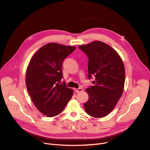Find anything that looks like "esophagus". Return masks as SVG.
I'll list each match as a JSON object with an SVG mask.
<instances>
[{
    "label": "esophagus",
    "instance_id": "obj_1",
    "mask_svg": "<svg viewBox=\"0 0 150 150\" xmlns=\"http://www.w3.org/2000/svg\"><path fill=\"white\" fill-rule=\"evenodd\" d=\"M74 91L76 93H80V92H82L83 89L82 88H78V89H74Z\"/></svg>",
    "mask_w": 150,
    "mask_h": 150
}]
</instances>
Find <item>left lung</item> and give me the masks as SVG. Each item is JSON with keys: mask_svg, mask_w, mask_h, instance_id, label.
Listing matches in <instances>:
<instances>
[{"mask_svg": "<svg viewBox=\"0 0 150 150\" xmlns=\"http://www.w3.org/2000/svg\"><path fill=\"white\" fill-rule=\"evenodd\" d=\"M79 47L89 59V79L95 77L94 86L86 89L89 99L84 104V110L91 116L104 117L113 110L123 93V62L114 49L101 41L95 40Z\"/></svg>", "mask_w": 150, "mask_h": 150, "instance_id": "obj_1", "label": "left lung"}]
</instances>
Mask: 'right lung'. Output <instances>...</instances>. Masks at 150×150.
Segmentation results:
<instances>
[{"instance_id":"obj_1","label":"right lung","mask_w":150,"mask_h":150,"mask_svg":"<svg viewBox=\"0 0 150 150\" xmlns=\"http://www.w3.org/2000/svg\"><path fill=\"white\" fill-rule=\"evenodd\" d=\"M76 47L51 42L45 44L30 59L27 67L25 84L38 110L47 117L62 111L73 95V89L61 83L64 59Z\"/></svg>"}]
</instances>
